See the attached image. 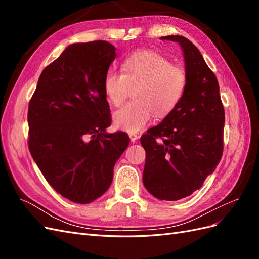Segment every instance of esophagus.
<instances>
[{
    "label": "esophagus",
    "instance_id": "1",
    "mask_svg": "<svg viewBox=\"0 0 259 259\" xmlns=\"http://www.w3.org/2000/svg\"><path fill=\"white\" fill-rule=\"evenodd\" d=\"M128 136H130L131 142H133V143H135L136 140L138 139V136H137V134H135V133H130Z\"/></svg>",
    "mask_w": 259,
    "mask_h": 259
}]
</instances>
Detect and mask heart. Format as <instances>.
Here are the masks:
<instances>
[{
    "instance_id": "heart-1",
    "label": "heart",
    "mask_w": 259,
    "mask_h": 259,
    "mask_svg": "<svg viewBox=\"0 0 259 259\" xmlns=\"http://www.w3.org/2000/svg\"><path fill=\"white\" fill-rule=\"evenodd\" d=\"M186 70L163 55L152 51H138L124 59L121 73L107 72L104 90L109 103L120 106L133 93L132 103L113 114L114 126L136 133L153 119L168 115L183 100L187 90Z\"/></svg>"
}]
</instances>
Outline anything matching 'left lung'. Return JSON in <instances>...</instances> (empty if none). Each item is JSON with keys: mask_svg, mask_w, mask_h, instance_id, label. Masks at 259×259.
I'll list each match as a JSON object with an SVG mask.
<instances>
[{"mask_svg": "<svg viewBox=\"0 0 259 259\" xmlns=\"http://www.w3.org/2000/svg\"><path fill=\"white\" fill-rule=\"evenodd\" d=\"M162 40L182 46L188 84L179 105L140 137L146 150L143 182L156 199L177 201L199 190L221 161L225 110L216 75L197 46L182 35Z\"/></svg>", "mask_w": 259, "mask_h": 259, "instance_id": "8db88e82", "label": "left lung"}]
</instances>
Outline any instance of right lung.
<instances>
[{
  "label": "right lung",
  "instance_id": "obj_1",
  "mask_svg": "<svg viewBox=\"0 0 259 259\" xmlns=\"http://www.w3.org/2000/svg\"><path fill=\"white\" fill-rule=\"evenodd\" d=\"M114 58L106 41L68 46L43 70L29 103L30 153L54 189L79 204L108 190L130 144L126 133H106L111 114L104 79Z\"/></svg>",
  "mask_w": 259,
  "mask_h": 259
}]
</instances>
